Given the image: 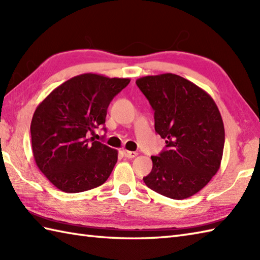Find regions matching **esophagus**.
I'll return each instance as SVG.
<instances>
[{"label": "esophagus", "mask_w": 260, "mask_h": 260, "mask_svg": "<svg viewBox=\"0 0 260 260\" xmlns=\"http://www.w3.org/2000/svg\"><path fill=\"white\" fill-rule=\"evenodd\" d=\"M124 155L127 158H134L135 156H137V153L136 152H131V151H124Z\"/></svg>", "instance_id": "34e87169"}]
</instances>
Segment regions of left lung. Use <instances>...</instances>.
Returning a JSON list of instances; mask_svg holds the SVG:
<instances>
[{"label": "left lung", "instance_id": "left-lung-1", "mask_svg": "<svg viewBox=\"0 0 260 260\" xmlns=\"http://www.w3.org/2000/svg\"><path fill=\"white\" fill-rule=\"evenodd\" d=\"M136 85L167 143L158 156H151L152 171L143 180L174 200L192 197L209 183L222 159L224 127L217 105L207 91L174 74L142 77Z\"/></svg>", "mask_w": 260, "mask_h": 260}]
</instances>
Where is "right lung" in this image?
I'll return each instance as SVG.
<instances>
[{"label":"right lung","instance_id":"obj_1","mask_svg":"<svg viewBox=\"0 0 260 260\" xmlns=\"http://www.w3.org/2000/svg\"><path fill=\"white\" fill-rule=\"evenodd\" d=\"M129 81L82 74L39 104L30 127L32 153L39 170L57 189L84 192L109 178L118 152L88 133L105 124L110 102Z\"/></svg>","mask_w":260,"mask_h":260}]
</instances>
